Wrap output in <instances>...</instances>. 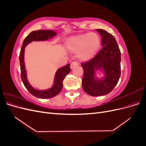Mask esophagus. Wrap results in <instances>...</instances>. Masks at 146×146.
Masks as SVG:
<instances>
[{"instance_id": "34e87169", "label": "esophagus", "mask_w": 146, "mask_h": 146, "mask_svg": "<svg viewBox=\"0 0 146 146\" xmlns=\"http://www.w3.org/2000/svg\"><path fill=\"white\" fill-rule=\"evenodd\" d=\"M77 65H78V63L76 62V61H74V62H72L71 64H70V67L71 69H73L74 67H76V66Z\"/></svg>"}]
</instances>
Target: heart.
Here are the masks:
<instances>
[{
    "mask_svg": "<svg viewBox=\"0 0 146 146\" xmlns=\"http://www.w3.org/2000/svg\"><path fill=\"white\" fill-rule=\"evenodd\" d=\"M65 46L70 51L77 52L79 60L86 61L92 58L99 49L100 38L94 32L82 34L68 38Z\"/></svg>",
    "mask_w": 146,
    "mask_h": 146,
    "instance_id": "b5f03b06",
    "label": "heart"
}]
</instances>
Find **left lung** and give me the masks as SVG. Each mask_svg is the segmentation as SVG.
Masks as SVG:
<instances>
[{"label": "left lung", "mask_w": 146, "mask_h": 146, "mask_svg": "<svg viewBox=\"0 0 146 146\" xmlns=\"http://www.w3.org/2000/svg\"><path fill=\"white\" fill-rule=\"evenodd\" d=\"M102 36V47L93 58L81 64L83 69L82 87L91 96L108 94L113 89L121 76V51L115 38L103 29H96ZM103 72L99 78L96 72Z\"/></svg>", "instance_id": "obj_1"}]
</instances>
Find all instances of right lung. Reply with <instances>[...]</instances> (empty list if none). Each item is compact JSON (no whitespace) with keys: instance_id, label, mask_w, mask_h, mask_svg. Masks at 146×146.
Listing matches in <instances>:
<instances>
[{"instance_id":"1","label":"right lung","mask_w":146,"mask_h":146,"mask_svg":"<svg viewBox=\"0 0 146 146\" xmlns=\"http://www.w3.org/2000/svg\"><path fill=\"white\" fill-rule=\"evenodd\" d=\"M56 32L54 30H36L33 31L26 37L22 45L19 55V62L21 66V77L25 87L27 88L30 94L40 99H50L56 96L60 93L63 88V82L65 77L70 72V64L64 66L56 70L55 74L54 84L51 88L47 90H39L34 88L29 82L27 70L25 69L24 63L25 47L29 43L35 41H44L54 38L56 35Z\"/></svg>"}]
</instances>
